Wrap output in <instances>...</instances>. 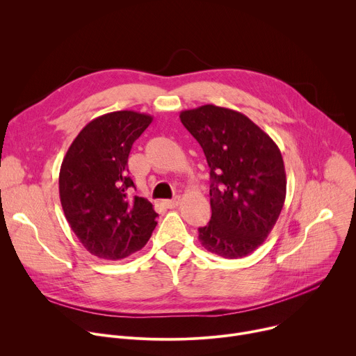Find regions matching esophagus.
Wrapping results in <instances>:
<instances>
[{
	"label": "esophagus",
	"instance_id": "34e87169",
	"mask_svg": "<svg viewBox=\"0 0 356 356\" xmlns=\"http://www.w3.org/2000/svg\"><path fill=\"white\" fill-rule=\"evenodd\" d=\"M163 204L168 207V209H175L180 204V197H175L173 200H165Z\"/></svg>",
	"mask_w": 356,
	"mask_h": 356
}]
</instances>
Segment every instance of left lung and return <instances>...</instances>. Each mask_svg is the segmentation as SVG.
Here are the masks:
<instances>
[{
  "instance_id": "8db88e82",
  "label": "left lung",
  "mask_w": 356,
  "mask_h": 356,
  "mask_svg": "<svg viewBox=\"0 0 356 356\" xmlns=\"http://www.w3.org/2000/svg\"><path fill=\"white\" fill-rule=\"evenodd\" d=\"M210 168L211 220L199 229L202 245L241 258L271 233L286 193L284 160L275 142L245 115L216 105L180 112Z\"/></svg>"
}]
</instances>
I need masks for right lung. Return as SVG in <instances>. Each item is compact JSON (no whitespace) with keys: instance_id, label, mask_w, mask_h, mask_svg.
Returning a JSON list of instances; mask_svg holds the SVG:
<instances>
[{"instance_id":"1","label":"right lung","mask_w":356,"mask_h":356,"mask_svg":"<svg viewBox=\"0 0 356 356\" xmlns=\"http://www.w3.org/2000/svg\"><path fill=\"white\" fill-rule=\"evenodd\" d=\"M153 118L118 111L90 120L70 146L59 170V197L82 245L104 260H122L149 241L157 213L135 187L127 157Z\"/></svg>"}]
</instances>
